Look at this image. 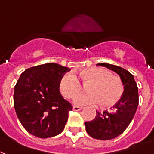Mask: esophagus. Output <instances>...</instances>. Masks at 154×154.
<instances>
[{
	"mask_svg": "<svg viewBox=\"0 0 154 154\" xmlns=\"http://www.w3.org/2000/svg\"><path fill=\"white\" fill-rule=\"evenodd\" d=\"M83 108H82V107H79V106H73V110H75V111H79V110H81Z\"/></svg>",
	"mask_w": 154,
	"mask_h": 154,
	"instance_id": "esophagus-1",
	"label": "esophagus"
}]
</instances>
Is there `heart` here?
<instances>
[{"instance_id": "obj_1", "label": "heart", "mask_w": 154, "mask_h": 154, "mask_svg": "<svg viewBox=\"0 0 154 154\" xmlns=\"http://www.w3.org/2000/svg\"><path fill=\"white\" fill-rule=\"evenodd\" d=\"M79 75L83 81L91 80L87 90L76 96L74 102L78 106L96 105L101 102L104 106H112L119 100L123 92L121 80L100 67L87 68ZM59 89L66 98H72L81 90V83L74 73H66L59 82Z\"/></svg>"}]
</instances>
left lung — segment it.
Wrapping results in <instances>:
<instances>
[{
  "instance_id": "1",
  "label": "left lung",
  "mask_w": 154,
  "mask_h": 154,
  "mask_svg": "<svg viewBox=\"0 0 154 154\" xmlns=\"http://www.w3.org/2000/svg\"><path fill=\"white\" fill-rule=\"evenodd\" d=\"M97 65L117 73L124 88L122 97L113 107L111 112L97 111L94 119L84 122L87 132L90 136L106 140L121 135L131 122L139 104L138 88L134 76L125 69L109 63Z\"/></svg>"
}]
</instances>
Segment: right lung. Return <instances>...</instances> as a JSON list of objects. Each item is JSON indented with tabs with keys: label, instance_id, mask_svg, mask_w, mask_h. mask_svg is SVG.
Returning <instances> with one entry per match:
<instances>
[{
	"label": "right lung",
	"instance_id": "add662e5",
	"mask_svg": "<svg viewBox=\"0 0 154 154\" xmlns=\"http://www.w3.org/2000/svg\"><path fill=\"white\" fill-rule=\"evenodd\" d=\"M70 70L46 63L21 74L14 87V106L21 124L32 136L48 138L64 130L72 106L61 94L59 82Z\"/></svg>",
	"mask_w": 154,
	"mask_h": 154
}]
</instances>
